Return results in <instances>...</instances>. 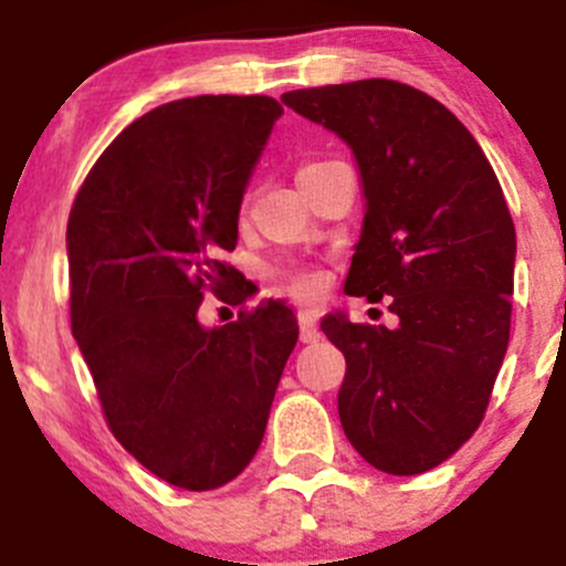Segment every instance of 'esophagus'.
<instances>
[{
	"instance_id": "34e87169",
	"label": "esophagus",
	"mask_w": 566,
	"mask_h": 566,
	"mask_svg": "<svg viewBox=\"0 0 566 566\" xmlns=\"http://www.w3.org/2000/svg\"><path fill=\"white\" fill-rule=\"evenodd\" d=\"M298 334H301V342L317 339V319L312 312H306V310L298 312Z\"/></svg>"
}]
</instances>
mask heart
<instances>
[{
	"instance_id": "heart-1",
	"label": "heart",
	"mask_w": 566,
	"mask_h": 566,
	"mask_svg": "<svg viewBox=\"0 0 566 566\" xmlns=\"http://www.w3.org/2000/svg\"><path fill=\"white\" fill-rule=\"evenodd\" d=\"M325 161H310L298 169V175L310 172V169L319 167ZM273 287L282 293L293 295V298L312 301L323 290V273L315 268H284V271H273Z\"/></svg>"
}]
</instances>
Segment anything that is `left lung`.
I'll use <instances>...</instances> for the list:
<instances>
[{"instance_id": "8db88e82", "label": "left lung", "mask_w": 566, "mask_h": 566, "mask_svg": "<svg viewBox=\"0 0 566 566\" xmlns=\"http://www.w3.org/2000/svg\"><path fill=\"white\" fill-rule=\"evenodd\" d=\"M284 106L356 153L367 216L347 295L391 298L397 328L323 319L347 361L339 419L378 471L413 476L476 432L510 345L515 224L465 125L391 78L293 90Z\"/></svg>"}]
</instances>
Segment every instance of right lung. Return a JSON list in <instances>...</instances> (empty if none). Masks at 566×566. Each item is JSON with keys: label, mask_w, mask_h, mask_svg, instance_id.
Masks as SVG:
<instances>
[{"label": "right lung", "mask_w": 566, "mask_h": 566, "mask_svg": "<svg viewBox=\"0 0 566 566\" xmlns=\"http://www.w3.org/2000/svg\"><path fill=\"white\" fill-rule=\"evenodd\" d=\"M282 114L268 95H197L134 119L84 177L67 219L71 328L112 436L182 490L235 479L265 436L298 342L279 301L221 328L208 293L238 304V243L251 167Z\"/></svg>", "instance_id": "obj_1"}]
</instances>
